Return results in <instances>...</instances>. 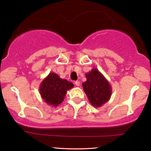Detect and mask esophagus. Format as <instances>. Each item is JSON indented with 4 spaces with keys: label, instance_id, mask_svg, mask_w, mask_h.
<instances>
[{
    "label": "esophagus",
    "instance_id": "1",
    "mask_svg": "<svg viewBox=\"0 0 151 151\" xmlns=\"http://www.w3.org/2000/svg\"><path fill=\"white\" fill-rule=\"evenodd\" d=\"M75 84H76V86H79L80 85V81H76V82H75Z\"/></svg>",
    "mask_w": 151,
    "mask_h": 151
}]
</instances>
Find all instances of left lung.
Instances as JSON below:
<instances>
[{
  "mask_svg": "<svg viewBox=\"0 0 151 151\" xmlns=\"http://www.w3.org/2000/svg\"><path fill=\"white\" fill-rule=\"evenodd\" d=\"M86 81L82 83L84 91L91 105L99 108L110 100L112 88L106 78L96 68L86 73Z\"/></svg>",
  "mask_w": 151,
  "mask_h": 151,
  "instance_id": "8db88e82",
  "label": "left lung"
}]
</instances>
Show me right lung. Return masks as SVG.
<instances>
[{
	"label": "right lung",
	"mask_w": 151,
	"mask_h": 151,
	"mask_svg": "<svg viewBox=\"0 0 151 151\" xmlns=\"http://www.w3.org/2000/svg\"><path fill=\"white\" fill-rule=\"evenodd\" d=\"M73 87V84L58 74L49 73L42 80L39 87L41 98L47 104L56 107L63 102L67 91Z\"/></svg>",
	"instance_id": "1"
}]
</instances>
